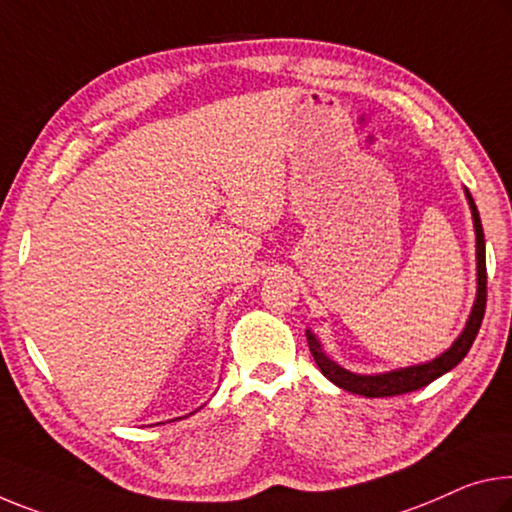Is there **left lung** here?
Returning a JSON list of instances; mask_svg holds the SVG:
<instances>
[{
  "label": "left lung",
  "mask_w": 512,
  "mask_h": 512,
  "mask_svg": "<svg viewBox=\"0 0 512 512\" xmlns=\"http://www.w3.org/2000/svg\"><path fill=\"white\" fill-rule=\"evenodd\" d=\"M467 198H469V205H472V216H474V227H476L478 296H476L472 316H469V321H467V328L462 330V335L456 339V344H453L446 353H442L440 358H435L433 362L419 364V367L380 373V376H358V373L346 371L339 367L337 362L326 358V353L321 351L319 342H316L312 332L307 330V346H310V353L316 362V367H319L323 376L332 380L337 387H342V389H346V392H353V394L371 396V399H378V396H399L405 392H415V389L433 383V380L440 378L442 373L451 371L469 353V348H472L478 330H481L485 303H488V269H485V239H483L481 216H478V209L469 193H467Z\"/></svg>",
  "instance_id": "left-lung-1"
}]
</instances>
